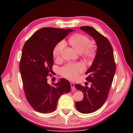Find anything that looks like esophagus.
Listing matches in <instances>:
<instances>
[{
    "label": "esophagus",
    "instance_id": "1",
    "mask_svg": "<svg viewBox=\"0 0 133 133\" xmlns=\"http://www.w3.org/2000/svg\"><path fill=\"white\" fill-rule=\"evenodd\" d=\"M74 83L73 82H71V88L73 89H75V86H74Z\"/></svg>",
    "mask_w": 133,
    "mask_h": 133
}]
</instances>
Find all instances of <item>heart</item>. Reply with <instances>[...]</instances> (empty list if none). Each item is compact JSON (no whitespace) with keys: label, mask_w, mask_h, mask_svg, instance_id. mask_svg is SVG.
<instances>
[{"label":"heart","mask_w":133,"mask_h":133,"mask_svg":"<svg viewBox=\"0 0 133 133\" xmlns=\"http://www.w3.org/2000/svg\"><path fill=\"white\" fill-rule=\"evenodd\" d=\"M69 43L80 53L83 57L90 59L93 58L96 54V46L93 41H90L89 38L80 33H75L68 40ZM65 43L64 41L59 42L53 50V55L55 59H59L64 51ZM85 66L81 62L68 64L60 69V73L64 77L69 80H75L79 74L85 71Z\"/></svg>","instance_id":"b5f03b06"}]
</instances>
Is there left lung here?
Here are the masks:
<instances>
[{
	"label": "left lung",
	"mask_w": 133,
	"mask_h": 133,
	"mask_svg": "<svg viewBox=\"0 0 133 133\" xmlns=\"http://www.w3.org/2000/svg\"><path fill=\"white\" fill-rule=\"evenodd\" d=\"M80 29L91 36L96 41L97 49L92 66L86 74V80L92 83L90 87L76 84V89L83 94L82 101L76 102L75 107L83 114L93 113L106 102L116 71L113 47L109 41L93 27L85 26Z\"/></svg>",
	"instance_id": "left-lung-1"
}]
</instances>
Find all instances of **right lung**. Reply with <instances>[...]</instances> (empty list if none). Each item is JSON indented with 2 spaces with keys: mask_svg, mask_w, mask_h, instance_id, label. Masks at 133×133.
Returning a JSON list of instances; mask_svg holds the SVG:
<instances>
[{
  "mask_svg": "<svg viewBox=\"0 0 133 133\" xmlns=\"http://www.w3.org/2000/svg\"><path fill=\"white\" fill-rule=\"evenodd\" d=\"M72 29L44 27L35 32L25 43L19 69L26 99L31 107L41 113L53 112L60 96L71 90L65 79L48 83L53 65V50Z\"/></svg>",
  "mask_w": 133,
  "mask_h": 133,
  "instance_id": "1",
  "label": "right lung"
}]
</instances>
